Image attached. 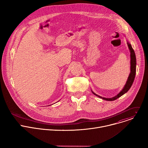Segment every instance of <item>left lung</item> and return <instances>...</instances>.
<instances>
[{"label":"left lung","instance_id":"1","mask_svg":"<svg viewBox=\"0 0 148 148\" xmlns=\"http://www.w3.org/2000/svg\"><path fill=\"white\" fill-rule=\"evenodd\" d=\"M127 45L128 46V48L130 51V58H131V61H130V64H131V72L130 74L128 76V79L126 82L125 85L124 86L123 88H122V90L115 96L112 97V98H104L102 97H101L98 95H97V94L94 93L92 90V92L97 97L105 100V101H114L115 99H116L117 98H119L120 97H121L122 95H123L124 94L126 93L128 90L130 89V88L131 87L132 84L134 82L135 77V74H136V56H135V51L134 50V49L132 47L131 45L130 44V42L127 40Z\"/></svg>","mask_w":148,"mask_h":148}]
</instances>
